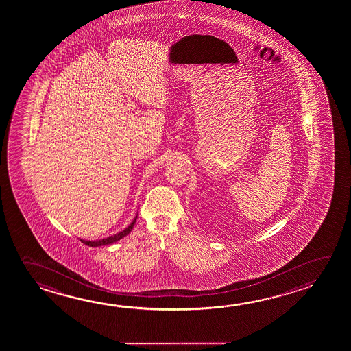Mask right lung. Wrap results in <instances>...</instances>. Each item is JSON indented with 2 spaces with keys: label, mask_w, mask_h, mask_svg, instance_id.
<instances>
[{
  "label": "right lung",
  "mask_w": 351,
  "mask_h": 351,
  "mask_svg": "<svg viewBox=\"0 0 351 351\" xmlns=\"http://www.w3.org/2000/svg\"><path fill=\"white\" fill-rule=\"evenodd\" d=\"M136 220H137V215H136V218L133 219L132 223L128 225L125 230L120 231V232H117L115 235L105 237V239H101V240H94V241H86V240H82L81 239V241L83 242V243L88 245V246H90V247H98V246L111 245V243H114V242L121 240L122 237H125V236L128 235V234L131 232V230H132L134 224H136Z\"/></svg>",
  "instance_id": "right-lung-1"
}]
</instances>
